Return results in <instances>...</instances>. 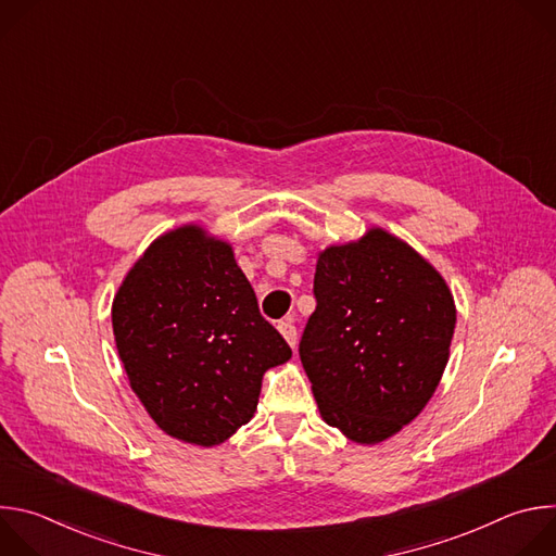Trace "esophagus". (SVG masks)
I'll return each mask as SVG.
<instances>
[{"mask_svg": "<svg viewBox=\"0 0 556 556\" xmlns=\"http://www.w3.org/2000/svg\"><path fill=\"white\" fill-rule=\"evenodd\" d=\"M279 332H281V337L290 343V348L294 350L296 348V328H294V319L292 316H288V319H283V321H279Z\"/></svg>", "mask_w": 556, "mask_h": 556, "instance_id": "1", "label": "esophagus"}]
</instances>
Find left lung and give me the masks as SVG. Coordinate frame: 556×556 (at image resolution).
Listing matches in <instances>:
<instances>
[{"label":"left lung","instance_id":"left-lung-1","mask_svg":"<svg viewBox=\"0 0 556 556\" xmlns=\"http://www.w3.org/2000/svg\"><path fill=\"white\" fill-rule=\"evenodd\" d=\"M312 292L316 309L299 356L324 420L361 444L399 433L446 367L455 330L448 286L405 242L371 228L319 255Z\"/></svg>","mask_w":556,"mask_h":556}]
</instances>
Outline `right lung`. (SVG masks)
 <instances>
[{"label": "right lung", "instance_id": "right-lung-1", "mask_svg": "<svg viewBox=\"0 0 556 556\" xmlns=\"http://www.w3.org/2000/svg\"><path fill=\"white\" fill-rule=\"evenodd\" d=\"M112 326L147 414L172 438L200 446L247 425L264 371L292 356L230 247L198 226L144 251L114 296Z\"/></svg>", "mask_w": 556, "mask_h": 556}]
</instances>
